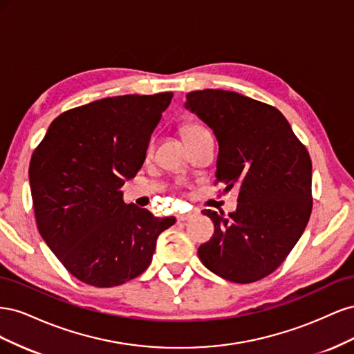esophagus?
<instances>
[{"mask_svg":"<svg viewBox=\"0 0 354 354\" xmlns=\"http://www.w3.org/2000/svg\"><path fill=\"white\" fill-rule=\"evenodd\" d=\"M196 216L195 212H187V214H180V216H177V220L178 221H186V220H190L194 218Z\"/></svg>","mask_w":354,"mask_h":354,"instance_id":"obj_1","label":"esophagus"}]
</instances>
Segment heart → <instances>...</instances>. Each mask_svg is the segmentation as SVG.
<instances>
[{"label":"heart","instance_id":"1","mask_svg":"<svg viewBox=\"0 0 354 354\" xmlns=\"http://www.w3.org/2000/svg\"><path fill=\"white\" fill-rule=\"evenodd\" d=\"M201 133H205V130H203L202 127H199L196 124H186V125L181 127V136H183L185 140H189V138L195 137ZM147 153H151V149H149Z\"/></svg>","mask_w":354,"mask_h":354}]
</instances>
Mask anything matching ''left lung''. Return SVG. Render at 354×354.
Instances as JSON below:
<instances>
[{"label":"left lung","mask_w":354,"mask_h":354,"mask_svg":"<svg viewBox=\"0 0 354 354\" xmlns=\"http://www.w3.org/2000/svg\"><path fill=\"white\" fill-rule=\"evenodd\" d=\"M185 108L218 142L216 183L239 189L238 208L202 211L212 238L198 250L212 273L251 283L273 273L301 238L312 214V159L286 118L270 104L234 91L199 90Z\"/></svg>","instance_id":"obj_1"}]
</instances>
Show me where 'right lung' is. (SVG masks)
<instances>
[{
  "instance_id": "add662e5",
  "label": "right lung",
  "mask_w": 354,
  "mask_h": 354,
  "mask_svg": "<svg viewBox=\"0 0 354 354\" xmlns=\"http://www.w3.org/2000/svg\"><path fill=\"white\" fill-rule=\"evenodd\" d=\"M173 93L127 94L59 115L32 153L29 183L42 239L66 270L97 288L122 285L152 261L176 223L122 199Z\"/></svg>"
}]
</instances>
